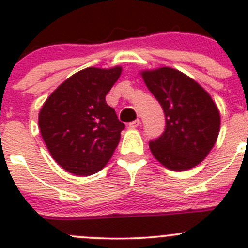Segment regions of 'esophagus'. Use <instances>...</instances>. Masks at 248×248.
<instances>
[{
    "label": "esophagus",
    "mask_w": 248,
    "mask_h": 248,
    "mask_svg": "<svg viewBox=\"0 0 248 248\" xmlns=\"http://www.w3.org/2000/svg\"><path fill=\"white\" fill-rule=\"evenodd\" d=\"M140 119H137V120H134V122H131V123H129V128L130 129H135V128H138V126L140 125Z\"/></svg>",
    "instance_id": "34e87169"
}]
</instances>
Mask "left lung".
Wrapping results in <instances>:
<instances>
[{
  "label": "left lung",
  "mask_w": 248,
  "mask_h": 248,
  "mask_svg": "<svg viewBox=\"0 0 248 248\" xmlns=\"http://www.w3.org/2000/svg\"><path fill=\"white\" fill-rule=\"evenodd\" d=\"M144 83L165 114V131L150 141L151 154L172 171H186L202 161L220 133V111L205 89L170 67L144 69Z\"/></svg>",
  "instance_id": "left-lung-1"
}]
</instances>
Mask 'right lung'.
<instances>
[{
	"mask_svg": "<svg viewBox=\"0 0 248 248\" xmlns=\"http://www.w3.org/2000/svg\"><path fill=\"white\" fill-rule=\"evenodd\" d=\"M123 68L89 67L57 87L39 110L38 126L50 156L65 171H100L117 149L124 124L105 102Z\"/></svg>",
	"mask_w": 248,
	"mask_h": 248,
	"instance_id": "1",
	"label": "right lung"
}]
</instances>
